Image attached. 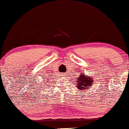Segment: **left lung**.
<instances>
[{
    "instance_id": "1",
    "label": "left lung",
    "mask_w": 129,
    "mask_h": 129,
    "mask_svg": "<svg viewBox=\"0 0 129 129\" xmlns=\"http://www.w3.org/2000/svg\"><path fill=\"white\" fill-rule=\"evenodd\" d=\"M79 75V76L77 77V83H76V85H77V87L78 88L79 91L81 90L85 91L91 89V86L92 85V83H94L93 82L95 81L93 80L92 77L86 76L83 73Z\"/></svg>"
}]
</instances>
